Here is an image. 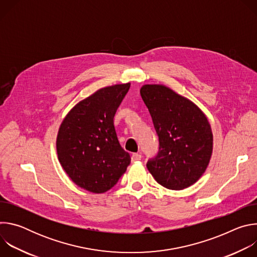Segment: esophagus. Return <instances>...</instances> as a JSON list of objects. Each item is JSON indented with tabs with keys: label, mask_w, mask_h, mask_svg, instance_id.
Wrapping results in <instances>:
<instances>
[{
	"label": "esophagus",
	"mask_w": 257,
	"mask_h": 257,
	"mask_svg": "<svg viewBox=\"0 0 257 257\" xmlns=\"http://www.w3.org/2000/svg\"><path fill=\"white\" fill-rule=\"evenodd\" d=\"M131 160H132L133 163H134V162H137V161H140V160H141V155H139V154H133L132 157H131Z\"/></svg>",
	"instance_id": "34e87169"
}]
</instances>
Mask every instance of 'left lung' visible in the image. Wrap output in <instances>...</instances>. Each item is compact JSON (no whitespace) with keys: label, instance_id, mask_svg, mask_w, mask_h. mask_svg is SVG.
Wrapping results in <instances>:
<instances>
[{"label":"left lung","instance_id":"8db88e82","mask_svg":"<svg viewBox=\"0 0 257 257\" xmlns=\"http://www.w3.org/2000/svg\"><path fill=\"white\" fill-rule=\"evenodd\" d=\"M141 97L159 136V155L148 162L150 173L162 186L185 189L203 175L213 149L210 124L190 99L163 84H145Z\"/></svg>","mask_w":257,"mask_h":257}]
</instances>
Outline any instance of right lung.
Masks as SVG:
<instances>
[{
	"mask_svg": "<svg viewBox=\"0 0 257 257\" xmlns=\"http://www.w3.org/2000/svg\"><path fill=\"white\" fill-rule=\"evenodd\" d=\"M130 83L96 90L73 106L62 121L56 140L58 160L80 188L103 193L114 187L130 165L119 143L114 116Z\"/></svg>",
	"mask_w": 257,
	"mask_h": 257,
	"instance_id": "add662e5",
	"label": "right lung"
}]
</instances>
